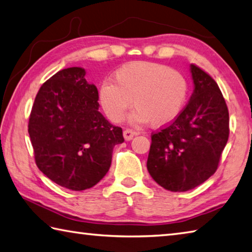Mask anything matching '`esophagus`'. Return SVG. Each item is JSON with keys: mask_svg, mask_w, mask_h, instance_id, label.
I'll return each mask as SVG.
<instances>
[{"mask_svg": "<svg viewBox=\"0 0 252 252\" xmlns=\"http://www.w3.org/2000/svg\"><path fill=\"white\" fill-rule=\"evenodd\" d=\"M136 133L134 131H132L131 129H126L125 131H123V136H125V139L126 141H130L133 139V136H135Z\"/></svg>", "mask_w": 252, "mask_h": 252, "instance_id": "34e87169", "label": "esophagus"}]
</instances>
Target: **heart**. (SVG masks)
Here are the masks:
<instances>
[{
    "label": "heart",
    "instance_id": "obj_1",
    "mask_svg": "<svg viewBox=\"0 0 252 252\" xmlns=\"http://www.w3.org/2000/svg\"><path fill=\"white\" fill-rule=\"evenodd\" d=\"M113 82L103 81L99 94L103 111L112 122L123 120L132 100L136 109L132 121L165 126L181 112L189 93L184 75L157 63H127L114 72Z\"/></svg>",
    "mask_w": 252,
    "mask_h": 252
}]
</instances>
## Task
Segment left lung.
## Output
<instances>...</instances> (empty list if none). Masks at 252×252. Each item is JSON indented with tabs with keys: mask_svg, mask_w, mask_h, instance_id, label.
<instances>
[{
	"mask_svg": "<svg viewBox=\"0 0 252 252\" xmlns=\"http://www.w3.org/2000/svg\"><path fill=\"white\" fill-rule=\"evenodd\" d=\"M190 70L195 89L189 103L151 134L148 171L171 191L193 189L208 180L229 138V112L217 82L194 63Z\"/></svg>",
	"mask_w": 252,
	"mask_h": 252,
	"instance_id": "left-lung-1",
	"label": "left lung"
}]
</instances>
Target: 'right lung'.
I'll list each match as a JSON object with an SVG mask.
<instances>
[{"label": "right lung", "instance_id": "obj_1", "mask_svg": "<svg viewBox=\"0 0 252 252\" xmlns=\"http://www.w3.org/2000/svg\"><path fill=\"white\" fill-rule=\"evenodd\" d=\"M80 67L59 70L40 87L32 107L29 134L35 163L49 180L84 190L102 180L122 129L99 112V94Z\"/></svg>", "mask_w": 252, "mask_h": 252}]
</instances>
